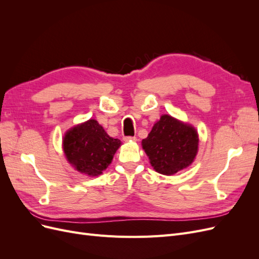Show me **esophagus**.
Returning <instances> with one entry per match:
<instances>
[{"instance_id": "obj_1", "label": "esophagus", "mask_w": 259, "mask_h": 259, "mask_svg": "<svg viewBox=\"0 0 259 259\" xmlns=\"http://www.w3.org/2000/svg\"><path fill=\"white\" fill-rule=\"evenodd\" d=\"M124 140L125 142H136L137 138L135 136H126L124 137Z\"/></svg>"}]
</instances>
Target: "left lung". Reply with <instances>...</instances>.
Wrapping results in <instances>:
<instances>
[{"instance_id":"1","label":"left lung","mask_w":259,"mask_h":259,"mask_svg":"<svg viewBox=\"0 0 259 259\" xmlns=\"http://www.w3.org/2000/svg\"><path fill=\"white\" fill-rule=\"evenodd\" d=\"M198 144V133L192 126L166 114L143 139V148L151 165L164 175H173L189 166L197 154Z\"/></svg>"}]
</instances>
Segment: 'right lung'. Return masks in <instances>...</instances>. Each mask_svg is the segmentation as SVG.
I'll return each instance as SVG.
<instances>
[{
    "label": "right lung",
    "mask_w": 259,
    "mask_h": 259,
    "mask_svg": "<svg viewBox=\"0 0 259 259\" xmlns=\"http://www.w3.org/2000/svg\"><path fill=\"white\" fill-rule=\"evenodd\" d=\"M121 140L109 136L97 121L89 120L67 132L64 151L81 173L97 176L108 167Z\"/></svg>",
    "instance_id": "obj_1"
}]
</instances>
